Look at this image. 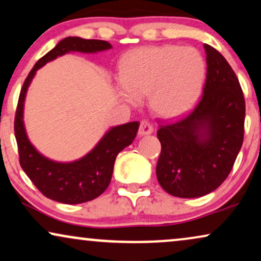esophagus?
<instances>
[{
	"label": "esophagus",
	"instance_id": "obj_1",
	"mask_svg": "<svg viewBox=\"0 0 261 261\" xmlns=\"http://www.w3.org/2000/svg\"><path fill=\"white\" fill-rule=\"evenodd\" d=\"M153 125L148 120H142L140 123V128H138V135L143 136V135H149L153 133Z\"/></svg>",
	"mask_w": 261,
	"mask_h": 261
}]
</instances>
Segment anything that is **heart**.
<instances>
[{
	"label": "heart",
	"mask_w": 261,
	"mask_h": 261,
	"mask_svg": "<svg viewBox=\"0 0 261 261\" xmlns=\"http://www.w3.org/2000/svg\"><path fill=\"white\" fill-rule=\"evenodd\" d=\"M121 94L130 102L149 96L161 117H179L194 106L204 79L203 59L193 48L144 47L128 53L121 62Z\"/></svg>",
	"instance_id": "obj_1"
}]
</instances>
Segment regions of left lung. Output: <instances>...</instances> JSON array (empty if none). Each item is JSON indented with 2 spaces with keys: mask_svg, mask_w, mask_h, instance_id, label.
Listing matches in <instances>:
<instances>
[{
  "mask_svg": "<svg viewBox=\"0 0 261 261\" xmlns=\"http://www.w3.org/2000/svg\"><path fill=\"white\" fill-rule=\"evenodd\" d=\"M206 81L193 111L159 121L156 177L177 197L203 196L231 172L245 136L246 102L239 78L220 53L204 44Z\"/></svg>",
  "mask_w": 261,
  "mask_h": 261,
  "instance_id": "obj_1",
  "label": "left lung"
}]
</instances>
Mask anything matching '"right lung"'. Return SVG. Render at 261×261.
Masks as SVG:
<instances>
[{
	"mask_svg": "<svg viewBox=\"0 0 261 261\" xmlns=\"http://www.w3.org/2000/svg\"><path fill=\"white\" fill-rule=\"evenodd\" d=\"M110 48H112L110 43L100 39H83L79 37L62 39L57 47L36 62L22 84L14 118V134L18 144L19 163L35 187L48 199L61 203L75 204L87 202L100 196L111 183L115 158L125 147L133 143L140 123L133 121L111 128L90 153L74 163H55L42 156L32 147L26 136L22 123V108L26 90L36 71L48 61L54 60L68 51L95 53Z\"/></svg>",
	"mask_w": 261,
	"mask_h": 261,
	"instance_id": "1",
	"label": "right lung"
}]
</instances>
